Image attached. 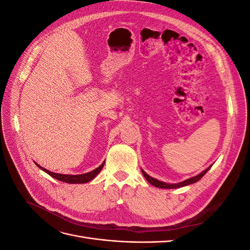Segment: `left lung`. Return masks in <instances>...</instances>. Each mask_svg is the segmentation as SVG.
<instances>
[{
    "label": "left lung",
    "mask_w": 250,
    "mask_h": 250,
    "mask_svg": "<svg viewBox=\"0 0 250 250\" xmlns=\"http://www.w3.org/2000/svg\"><path fill=\"white\" fill-rule=\"evenodd\" d=\"M210 167H211V166H210ZM210 167H208V169L202 171L200 174H198V175H196V176L191 177V178H188V179H186V180L181 181V183H178V184H167V183H164V181L157 180V179H155L153 177L149 176L148 174L144 170H142V173H143L144 177H145L148 180V183L151 184L152 186H154V187H156V188H181V187H185V186H188V185L194 184V183H197L199 179L202 178V176L204 175V174H206L210 169Z\"/></svg>",
    "instance_id": "left-lung-1"
}]
</instances>
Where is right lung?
I'll return each mask as SVG.
<instances>
[{
    "mask_svg": "<svg viewBox=\"0 0 250 250\" xmlns=\"http://www.w3.org/2000/svg\"><path fill=\"white\" fill-rule=\"evenodd\" d=\"M104 163H105V162H104ZM104 163H103L101 166H99V167H98L97 169H95V170H93V171H90V172H88V173L79 174V175H69V174L54 173V172H51V171H49V170H47V169H44V168L41 167L40 165L36 164V166H37V167H40L42 171L48 173L49 175H51L52 177L56 178L57 180L63 181V183H67V184H85V183H88V181H90L92 179H94V178L98 175V173H99V172L102 170L103 166H104Z\"/></svg>",
    "mask_w": 250,
    "mask_h": 250,
    "instance_id": "1",
    "label": "right lung"
}]
</instances>
